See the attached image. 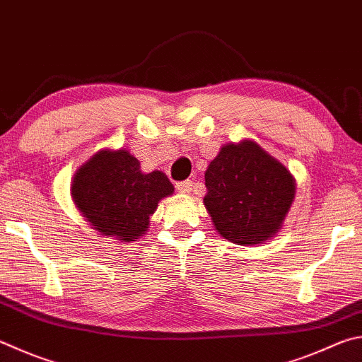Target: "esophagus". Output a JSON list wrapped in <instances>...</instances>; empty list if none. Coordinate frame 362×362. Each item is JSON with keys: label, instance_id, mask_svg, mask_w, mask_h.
<instances>
[{"label": "esophagus", "instance_id": "1", "mask_svg": "<svg viewBox=\"0 0 362 362\" xmlns=\"http://www.w3.org/2000/svg\"><path fill=\"white\" fill-rule=\"evenodd\" d=\"M177 189H179L180 193H189L193 192V183L192 180H183L180 183H177Z\"/></svg>", "mask_w": 362, "mask_h": 362}]
</instances>
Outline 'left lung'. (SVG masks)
Segmentation results:
<instances>
[{
    "instance_id": "left-lung-1",
    "label": "left lung",
    "mask_w": 362,
    "mask_h": 362,
    "mask_svg": "<svg viewBox=\"0 0 362 362\" xmlns=\"http://www.w3.org/2000/svg\"><path fill=\"white\" fill-rule=\"evenodd\" d=\"M294 185L290 170L256 142L228 144L206 170L204 206L226 240L261 244L280 229Z\"/></svg>"
}]
</instances>
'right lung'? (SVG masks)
Wrapping results in <instances>:
<instances>
[{
    "label": "right lung",
    "mask_w": 362,
    "mask_h": 362,
    "mask_svg": "<svg viewBox=\"0 0 362 362\" xmlns=\"http://www.w3.org/2000/svg\"><path fill=\"white\" fill-rule=\"evenodd\" d=\"M174 187L161 170L146 174L127 150H101L77 170L71 194L98 233L122 242L139 238L158 201Z\"/></svg>",
    "instance_id": "obj_1"
}]
</instances>
